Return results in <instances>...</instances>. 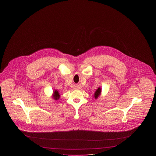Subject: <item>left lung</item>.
<instances>
[{
	"mask_svg": "<svg viewBox=\"0 0 156 156\" xmlns=\"http://www.w3.org/2000/svg\"><path fill=\"white\" fill-rule=\"evenodd\" d=\"M101 92H102V88L101 87H99L95 92V93L94 94V98H95V99H97L101 95Z\"/></svg>",
	"mask_w": 156,
	"mask_h": 156,
	"instance_id": "1",
	"label": "left lung"
}]
</instances>
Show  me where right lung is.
Segmentation results:
<instances>
[{
    "mask_svg": "<svg viewBox=\"0 0 156 156\" xmlns=\"http://www.w3.org/2000/svg\"><path fill=\"white\" fill-rule=\"evenodd\" d=\"M52 98L53 99L57 101L60 98V94L59 92L57 90L55 89L54 90H53V94H52Z\"/></svg>",
    "mask_w": 156,
    "mask_h": 156,
    "instance_id": "obj_1",
    "label": "right lung"
}]
</instances>
